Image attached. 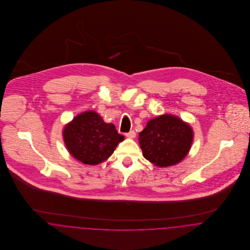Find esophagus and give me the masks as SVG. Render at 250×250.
<instances>
[{
    "label": "esophagus",
    "mask_w": 250,
    "mask_h": 250,
    "mask_svg": "<svg viewBox=\"0 0 250 250\" xmlns=\"http://www.w3.org/2000/svg\"><path fill=\"white\" fill-rule=\"evenodd\" d=\"M125 136L127 138H130V139H134L136 137V132L134 130H130L128 133H125Z\"/></svg>",
    "instance_id": "esophagus-1"
}]
</instances>
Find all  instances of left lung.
<instances>
[{"instance_id":"8db88e82","label":"left lung","mask_w":250,"mask_h":250,"mask_svg":"<svg viewBox=\"0 0 250 250\" xmlns=\"http://www.w3.org/2000/svg\"><path fill=\"white\" fill-rule=\"evenodd\" d=\"M139 135L144 158L162 167L182 161L189 152L193 142L190 125L170 114L150 120Z\"/></svg>"}]
</instances>
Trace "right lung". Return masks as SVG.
<instances>
[{
    "label": "right lung",
    "instance_id": "add662e5",
    "mask_svg": "<svg viewBox=\"0 0 250 250\" xmlns=\"http://www.w3.org/2000/svg\"><path fill=\"white\" fill-rule=\"evenodd\" d=\"M63 141L73 157L86 165H97L112 155L125 137L114 125L105 123L95 111H85L62 131Z\"/></svg>",
    "mask_w": 250,
    "mask_h": 250
}]
</instances>
